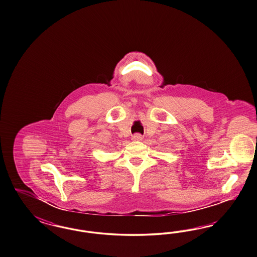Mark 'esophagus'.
Wrapping results in <instances>:
<instances>
[{"instance_id":"obj_1","label":"esophagus","mask_w":257,"mask_h":257,"mask_svg":"<svg viewBox=\"0 0 257 257\" xmlns=\"http://www.w3.org/2000/svg\"><path fill=\"white\" fill-rule=\"evenodd\" d=\"M142 136L140 135V134H139V133H137V134H134L132 136V139L134 140H142Z\"/></svg>"}]
</instances>
